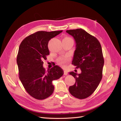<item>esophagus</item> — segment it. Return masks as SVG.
<instances>
[{"mask_svg":"<svg viewBox=\"0 0 121 121\" xmlns=\"http://www.w3.org/2000/svg\"><path fill=\"white\" fill-rule=\"evenodd\" d=\"M68 74V73L67 71H66V70L64 71V75H67Z\"/></svg>","mask_w":121,"mask_h":121,"instance_id":"34e87169","label":"esophagus"}]
</instances>
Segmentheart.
<instances>
[{
  "label": "heart",
  "mask_w": 121,
  "mask_h": 121,
  "mask_svg": "<svg viewBox=\"0 0 121 121\" xmlns=\"http://www.w3.org/2000/svg\"><path fill=\"white\" fill-rule=\"evenodd\" d=\"M71 39V38L69 37H65L63 39ZM69 60H70V58H69V57H68V56L61 57L59 58L58 60V63L59 65H60L62 66H63V67H65V66L66 63H67Z\"/></svg>",
  "instance_id": "heart-1"
}]
</instances>
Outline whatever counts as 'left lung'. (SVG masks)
Wrapping results in <instances>:
<instances>
[{
    "label": "left lung",
    "instance_id": "8db88e82",
    "mask_svg": "<svg viewBox=\"0 0 121 121\" xmlns=\"http://www.w3.org/2000/svg\"><path fill=\"white\" fill-rule=\"evenodd\" d=\"M76 42V49L72 64L81 69V73H70L75 78V83L69 87L73 96L86 98L93 93L101 81L104 59L100 43L97 38L85 30L78 29L66 30Z\"/></svg>",
    "mask_w": 121,
    "mask_h": 121
}]
</instances>
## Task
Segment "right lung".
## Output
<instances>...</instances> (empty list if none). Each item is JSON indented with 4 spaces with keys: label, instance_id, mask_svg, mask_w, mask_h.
<instances>
[{
    "label": "right lung",
    "instance_id": "right-lung-1",
    "mask_svg": "<svg viewBox=\"0 0 121 121\" xmlns=\"http://www.w3.org/2000/svg\"><path fill=\"white\" fill-rule=\"evenodd\" d=\"M62 31H38L25 38L20 45L17 58L19 78L27 93L36 99L51 96L54 91L52 82L63 74L58 65L47 71L43 66L49 55V41Z\"/></svg>",
    "mask_w": 121,
    "mask_h": 121
}]
</instances>
